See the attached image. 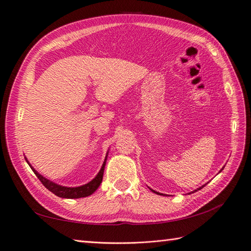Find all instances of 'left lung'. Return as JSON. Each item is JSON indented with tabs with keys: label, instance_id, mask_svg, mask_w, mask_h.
Returning <instances> with one entry per match:
<instances>
[{
	"label": "left lung",
	"instance_id": "obj_1",
	"mask_svg": "<svg viewBox=\"0 0 251 251\" xmlns=\"http://www.w3.org/2000/svg\"><path fill=\"white\" fill-rule=\"evenodd\" d=\"M202 187H203V186H202ZM202 187H200V188H198V189H201ZM153 192H154V193H156V194H159V193H157V192H155V191H153ZM195 192H197V191H195Z\"/></svg>",
	"mask_w": 251,
	"mask_h": 251
}]
</instances>
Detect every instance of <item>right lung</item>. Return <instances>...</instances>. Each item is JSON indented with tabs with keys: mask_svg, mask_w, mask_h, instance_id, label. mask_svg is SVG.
Segmentation results:
<instances>
[{
	"mask_svg": "<svg viewBox=\"0 0 251 251\" xmlns=\"http://www.w3.org/2000/svg\"><path fill=\"white\" fill-rule=\"evenodd\" d=\"M105 158H107V157H105ZM105 161H107V159H104V162L101 166L100 173L97 174V176L92 181L89 182L88 184H85L82 186H78V187H66V186L55 184L54 182H52V181H50L46 178H44L43 176H41V175L37 173L31 165H30L29 163L28 164H29L30 168H31V170L33 171V173L35 174V176L40 179V181L42 182L43 185L46 187L47 189H49L51 193L56 195L57 197H60V198L76 199V198H83V197H88L90 195H92L96 191V189L100 187L101 181H102V177H103Z\"/></svg>",
	"mask_w": 251,
	"mask_h": 251,
	"instance_id": "1",
	"label": "right lung"
}]
</instances>
